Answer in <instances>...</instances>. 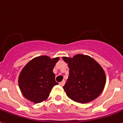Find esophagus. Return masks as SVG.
Returning <instances> with one entry per match:
<instances>
[{"mask_svg":"<svg viewBox=\"0 0 123 123\" xmlns=\"http://www.w3.org/2000/svg\"><path fill=\"white\" fill-rule=\"evenodd\" d=\"M65 81H61V82L59 84H60V86H64V85H65Z\"/></svg>","mask_w":123,"mask_h":123,"instance_id":"1","label":"esophagus"}]
</instances>
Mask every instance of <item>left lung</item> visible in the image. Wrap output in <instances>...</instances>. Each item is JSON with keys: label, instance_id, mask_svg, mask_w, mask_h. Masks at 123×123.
Wrapping results in <instances>:
<instances>
[{"label": "left lung", "instance_id": "1", "mask_svg": "<svg viewBox=\"0 0 123 123\" xmlns=\"http://www.w3.org/2000/svg\"><path fill=\"white\" fill-rule=\"evenodd\" d=\"M68 64L69 75L63 89L67 96L76 102L85 104L95 100L102 92L106 75L102 67L87 55L62 57Z\"/></svg>", "mask_w": 123, "mask_h": 123}]
</instances>
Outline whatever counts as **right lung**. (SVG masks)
Returning <instances> with one entry per match:
<instances>
[{"mask_svg": "<svg viewBox=\"0 0 123 123\" xmlns=\"http://www.w3.org/2000/svg\"><path fill=\"white\" fill-rule=\"evenodd\" d=\"M58 61V57L50 58L48 56H40L31 60L23 67L18 83L26 99L35 104L47 99L52 87L58 85L53 68Z\"/></svg>", "mask_w": 123, "mask_h": 123, "instance_id": "1", "label": "right lung"}]
</instances>
